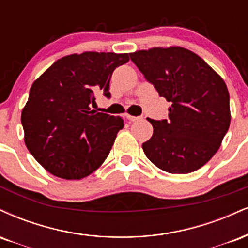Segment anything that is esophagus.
<instances>
[{
	"mask_svg": "<svg viewBox=\"0 0 248 248\" xmlns=\"http://www.w3.org/2000/svg\"><path fill=\"white\" fill-rule=\"evenodd\" d=\"M126 118L129 119L130 122H135V121H138V119H139V117H136V116L129 115V113H126Z\"/></svg>",
	"mask_w": 248,
	"mask_h": 248,
	"instance_id": "1",
	"label": "esophagus"
}]
</instances>
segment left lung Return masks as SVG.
Wrapping results in <instances>:
<instances>
[{
  "label": "left lung",
  "instance_id": "obj_1",
  "mask_svg": "<svg viewBox=\"0 0 248 248\" xmlns=\"http://www.w3.org/2000/svg\"><path fill=\"white\" fill-rule=\"evenodd\" d=\"M148 82L170 102L168 119L154 121L144 153L160 170L187 174L204 166L228 132L231 112L228 87L202 58L179 46L130 53Z\"/></svg>",
  "mask_w": 248,
  "mask_h": 248
}]
</instances>
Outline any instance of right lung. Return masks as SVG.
Returning a JSON list of instances; mask_svg holds the SVG:
<instances>
[{"mask_svg":"<svg viewBox=\"0 0 248 248\" xmlns=\"http://www.w3.org/2000/svg\"><path fill=\"white\" fill-rule=\"evenodd\" d=\"M129 59L111 52L66 55L32 83L20 121L26 147L46 170L80 180L103 164L124 121L90 104L97 93L110 97L112 72Z\"/></svg>","mask_w":248,"mask_h":248,"instance_id":"1","label":"right lung"}]
</instances>
